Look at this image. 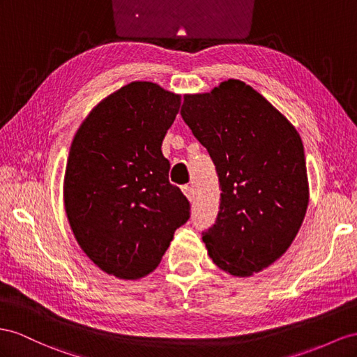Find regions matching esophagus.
<instances>
[{
  "label": "esophagus",
  "instance_id": "obj_1",
  "mask_svg": "<svg viewBox=\"0 0 357 357\" xmlns=\"http://www.w3.org/2000/svg\"><path fill=\"white\" fill-rule=\"evenodd\" d=\"M182 191H184V195H185V197L190 200V202H193V199H195V190L191 188L190 185H184V187H182Z\"/></svg>",
  "mask_w": 357,
  "mask_h": 357
}]
</instances>
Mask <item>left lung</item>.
I'll list each match as a JSON object with an SVG mask.
<instances>
[{"instance_id": "8db88e82", "label": "left lung", "mask_w": 357, "mask_h": 357, "mask_svg": "<svg viewBox=\"0 0 357 357\" xmlns=\"http://www.w3.org/2000/svg\"><path fill=\"white\" fill-rule=\"evenodd\" d=\"M181 116L206 148L220 182V211L202 232L209 258L238 278L267 268L288 250L307 209L298 132L240 79L185 95Z\"/></svg>"}]
</instances>
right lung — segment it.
Returning a JSON list of instances; mask_svg holds the SVG:
<instances>
[{
    "label": "right lung",
    "mask_w": 357,
    "mask_h": 357,
    "mask_svg": "<svg viewBox=\"0 0 357 357\" xmlns=\"http://www.w3.org/2000/svg\"><path fill=\"white\" fill-rule=\"evenodd\" d=\"M181 95L132 81L91 109L72 140L63 199L79 248L119 279L157 268L190 202L169 182L161 143Z\"/></svg>",
    "instance_id": "add662e5"
}]
</instances>
